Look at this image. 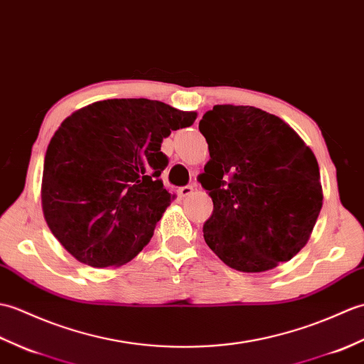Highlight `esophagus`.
<instances>
[{"mask_svg":"<svg viewBox=\"0 0 364 364\" xmlns=\"http://www.w3.org/2000/svg\"><path fill=\"white\" fill-rule=\"evenodd\" d=\"M177 193H179V196H182V198L190 196L193 193V185H185V187H181L179 190H177Z\"/></svg>","mask_w":364,"mask_h":364,"instance_id":"34e87169","label":"esophagus"}]
</instances>
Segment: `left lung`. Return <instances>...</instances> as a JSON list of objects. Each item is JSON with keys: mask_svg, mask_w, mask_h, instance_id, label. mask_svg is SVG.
<instances>
[{"mask_svg": "<svg viewBox=\"0 0 364 364\" xmlns=\"http://www.w3.org/2000/svg\"><path fill=\"white\" fill-rule=\"evenodd\" d=\"M210 160L198 179L213 200L208 247L243 272L288 262L322 207L318 160L285 121L250 106H215L199 121Z\"/></svg>", "mask_w": 364, "mask_h": 364, "instance_id": "obj_1", "label": "left lung"}]
</instances>
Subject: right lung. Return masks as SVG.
Wrapping results in <instances>:
<instances>
[{
  "label": "right lung",
  "instance_id": "1",
  "mask_svg": "<svg viewBox=\"0 0 364 364\" xmlns=\"http://www.w3.org/2000/svg\"><path fill=\"white\" fill-rule=\"evenodd\" d=\"M196 112L151 100H106L70 115L48 144L42 205L53 235L93 268L131 262L171 200L161 141Z\"/></svg>",
  "mask_w": 364,
  "mask_h": 364
}]
</instances>
